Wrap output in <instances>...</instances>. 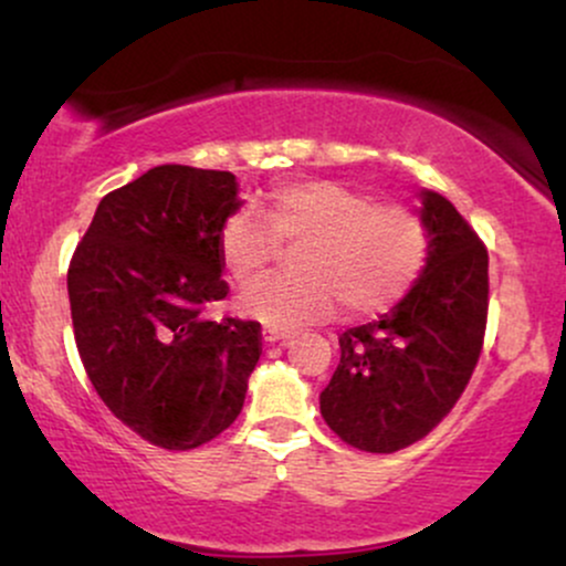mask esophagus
<instances>
[{"label": "esophagus", "instance_id": "obj_1", "mask_svg": "<svg viewBox=\"0 0 566 566\" xmlns=\"http://www.w3.org/2000/svg\"><path fill=\"white\" fill-rule=\"evenodd\" d=\"M292 333L290 329H276V327H263V340L265 343H279V340H290Z\"/></svg>", "mask_w": 566, "mask_h": 566}]
</instances>
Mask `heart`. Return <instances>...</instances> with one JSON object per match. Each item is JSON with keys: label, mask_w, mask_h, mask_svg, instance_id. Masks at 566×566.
<instances>
[{"label": "heart", "mask_w": 566, "mask_h": 566, "mask_svg": "<svg viewBox=\"0 0 566 566\" xmlns=\"http://www.w3.org/2000/svg\"><path fill=\"white\" fill-rule=\"evenodd\" d=\"M298 252L295 277L255 285L242 297L247 314L276 327L324 319L337 303L346 316L391 308L423 274L426 218L401 201H378L337 180H297L263 193L252 210L220 223L218 258L239 287H250L281 260Z\"/></svg>", "instance_id": "1"}]
</instances>
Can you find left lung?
I'll return each mask as SVG.
<instances>
[{
	"label": "left lung",
	"mask_w": 566,
	"mask_h": 566,
	"mask_svg": "<svg viewBox=\"0 0 566 566\" xmlns=\"http://www.w3.org/2000/svg\"><path fill=\"white\" fill-rule=\"evenodd\" d=\"M431 233L423 274L378 322L340 335V365L319 396L322 418L346 444L391 454L450 415L484 346L486 247L439 193H423Z\"/></svg>",
	"instance_id": "8db88e82"
}]
</instances>
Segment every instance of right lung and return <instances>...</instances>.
Returning a JSON list of instances; mask_svg holds the SVG:
<instances>
[{"label": "right lung", "instance_id": "right-lung-1", "mask_svg": "<svg viewBox=\"0 0 566 566\" xmlns=\"http://www.w3.org/2000/svg\"><path fill=\"white\" fill-rule=\"evenodd\" d=\"M239 210L226 170L161 165L106 193L69 263L84 373L129 431L193 450L242 412L261 324L210 319L229 297L220 223Z\"/></svg>", "mask_w": 566, "mask_h": 566}]
</instances>
